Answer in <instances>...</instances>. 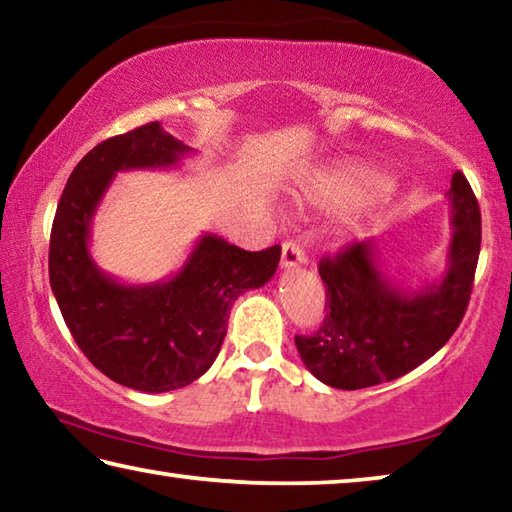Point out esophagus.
I'll return each mask as SVG.
<instances>
[{
    "label": "esophagus",
    "mask_w": 512,
    "mask_h": 512,
    "mask_svg": "<svg viewBox=\"0 0 512 512\" xmlns=\"http://www.w3.org/2000/svg\"><path fill=\"white\" fill-rule=\"evenodd\" d=\"M305 250L298 244V241H284L282 244V268H293L305 264Z\"/></svg>",
    "instance_id": "esophagus-1"
}]
</instances>
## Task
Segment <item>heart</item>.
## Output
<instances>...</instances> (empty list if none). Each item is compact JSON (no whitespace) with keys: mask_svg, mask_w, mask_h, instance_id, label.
<instances>
[{"mask_svg":"<svg viewBox=\"0 0 512 512\" xmlns=\"http://www.w3.org/2000/svg\"><path fill=\"white\" fill-rule=\"evenodd\" d=\"M370 187L372 178L366 176V173L343 169L320 178L314 189H311V196H314V201L323 205H348L359 201Z\"/></svg>","mask_w":512,"mask_h":512,"instance_id":"heart-1","label":"heart"}]
</instances>
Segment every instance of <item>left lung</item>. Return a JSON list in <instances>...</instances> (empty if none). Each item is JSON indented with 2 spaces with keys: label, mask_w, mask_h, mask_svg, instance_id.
Listing matches in <instances>:
<instances>
[{
  "label": "left lung",
  "mask_w": 512,
  "mask_h": 512,
  "mask_svg": "<svg viewBox=\"0 0 512 512\" xmlns=\"http://www.w3.org/2000/svg\"><path fill=\"white\" fill-rule=\"evenodd\" d=\"M447 196L454 228L447 271L420 291H404L381 271L375 241H354L320 259L327 311L318 332L296 336V348L323 384L357 391L393 381L452 339L479 262L481 210L461 171L452 176Z\"/></svg>",
  "instance_id": "obj_1"
}]
</instances>
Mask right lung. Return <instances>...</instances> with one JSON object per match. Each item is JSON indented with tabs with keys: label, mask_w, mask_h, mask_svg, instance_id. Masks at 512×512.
<instances>
[{
	"label": "right lung",
	"mask_w": 512,
	"mask_h": 512,
	"mask_svg": "<svg viewBox=\"0 0 512 512\" xmlns=\"http://www.w3.org/2000/svg\"><path fill=\"white\" fill-rule=\"evenodd\" d=\"M192 153L158 121L101 142L76 164L51 225L49 282L92 366L121 386L167 393L192 384L219 354L235 300L271 280L282 248L250 253L203 235L169 280L124 284L90 255V228L117 171L173 167Z\"/></svg>",
	"instance_id": "1"
}]
</instances>
